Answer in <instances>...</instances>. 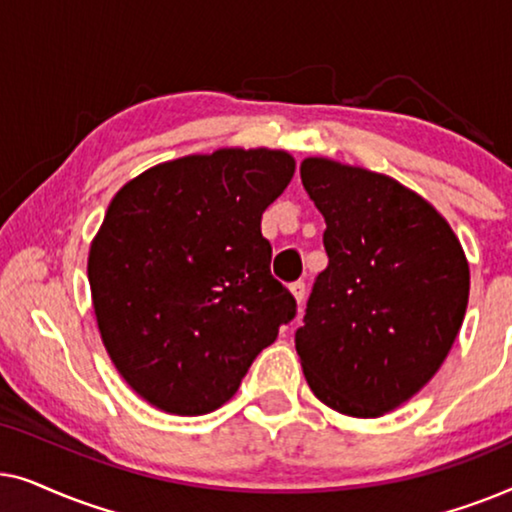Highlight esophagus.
<instances>
[{"label": "esophagus", "instance_id": "obj_1", "mask_svg": "<svg viewBox=\"0 0 512 512\" xmlns=\"http://www.w3.org/2000/svg\"><path fill=\"white\" fill-rule=\"evenodd\" d=\"M289 289H291V293H293V298L298 300V305L303 303V300H305V282H300V279H298V282H293V284L289 286Z\"/></svg>", "mask_w": 512, "mask_h": 512}]
</instances>
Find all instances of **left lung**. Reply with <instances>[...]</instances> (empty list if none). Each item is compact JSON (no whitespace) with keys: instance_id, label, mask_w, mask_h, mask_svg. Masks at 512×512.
<instances>
[{"instance_id":"obj_1","label":"left lung","mask_w":512,"mask_h":512,"mask_svg":"<svg viewBox=\"0 0 512 512\" xmlns=\"http://www.w3.org/2000/svg\"><path fill=\"white\" fill-rule=\"evenodd\" d=\"M300 179L326 219L296 349L314 396L382 417L438 373L468 305V263L450 223L384 174L307 158Z\"/></svg>"}]
</instances>
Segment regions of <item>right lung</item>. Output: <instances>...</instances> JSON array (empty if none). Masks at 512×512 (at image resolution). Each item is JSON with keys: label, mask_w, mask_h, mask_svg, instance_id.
Returning <instances> with one entry per match:
<instances>
[{"label": "right lung", "mask_w": 512, "mask_h": 512, "mask_svg": "<svg viewBox=\"0 0 512 512\" xmlns=\"http://www.w3.org/2000/svg\"><path fill=\"white\" fill-rule=\"evenodd\" d=\"M293 170L284 151L221 149L151 167L111 200L88 282L104 347L144 401L184 417L221 408L296 317L261 233Z\"/></svg>", "instance_id": "obj_1"}]
</instances>
